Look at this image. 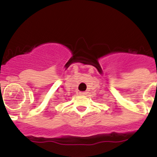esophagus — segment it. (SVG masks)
<instances>
[{
  "mask_svg": "<svg viewBox=\"0 0 157 157\" xmlns=\"http://www.w3.org/2000/svg\"><path fill=\"white\" fill-rule=\"evenodd\" d=\"M87 94H88V92H80V94L82 96H85V95H87Z\"/></svg>",
  "mask_w": 157,
  "mask_h": 157,
  "instance_id": "34e87169",
  "label": "esophagus"
}]
</instances>
